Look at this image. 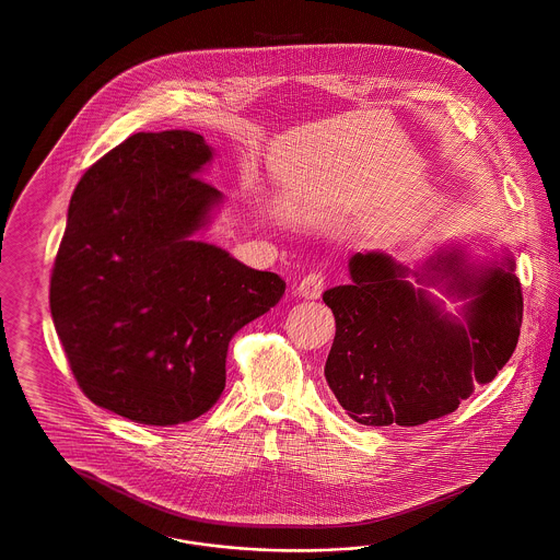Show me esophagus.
Listing matches in <instances>:
<instances>
[{
    "mask_svg": "<svg viewBox=\"0 0 560 560\" xmlns=\"http://www.w3.org/2000/svg\"><path fill=\"white\" fill-rule=\"evenodd\" d=\"M324 288H326V277L324 272L314 271L307 272L304 279L300 281V295L307 298V300H318L323 295Z\"/></svg>",
    "mask_w": 560,
    "mask_h": 560,
    "instance_id": "obj_1",
    "label": "esophagus"
}]
</instances>
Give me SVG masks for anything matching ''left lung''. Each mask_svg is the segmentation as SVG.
I'll return each mask as SVG.
<instances>
[{"label":"left lung","instance_id":"1","mask_svg":"<svg viewBox=\"0 0 560 560\" xmlns=\"http://www.w3.org/2000/svg\"><path fill=\"white\" fill-rule=\"evenodd\" d=\"M349 271L351 285L323 295L337 320L324 375L357 423L415 427L445 417L515 351L524 295L509 258L508 269H476L458 250L429 262L424 279L472 298L466 326L443 316L390 256L355 255Z\"/></svg>","mask_w":560,"mask_h":560}]
</instances>
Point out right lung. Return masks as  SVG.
<instances>
[{"label":"right lung","mask_w":560,"mask_h":560,"mask_svg":"<svg viewBox=\"0 0 560 560\" xmlns=\"http://www.w3.org/2000/svg\"><path fill=\"white\" fill-rule=\"evenodd\" d=\"M190 131L136 133L85 170L51 271L69 368L98 407L141 424L201 417L225 388L228 345L285 281L195 242L221 192Z\"/></svg>","instance_id":"obj_1"}]
</instances>
